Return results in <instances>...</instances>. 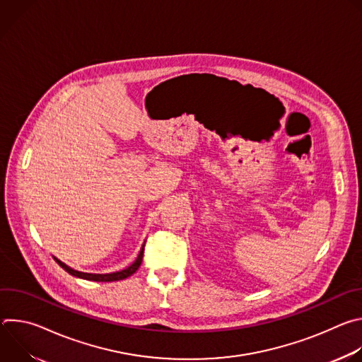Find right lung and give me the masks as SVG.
Returning <instances> with one entry per match:
<instances>
[{
    "label": "right lung",
    "mask_w": 362,
    "mask_h": 362,
    "mask_svg": "<svg viewBox=\"0 0 362 362\" xmlns=\"http://www.w3.org/2000/svg\"><path fill=\"white\" fill-rule=\"evenodd\" d=\"M143 252H144V245L141 246L140 249V253L137 256V259L126 269L123 271H119V272H113V274H86V272H80V271H76L70 267H67L66 264H63L60 259H57V257H54V261L64 269L67 271L70 275L73 276H77V278H81V279H87V281H97V282H113V281H122V279H126L129 276H132L140 267L141 261H143Z\"/></svg>",
    "instance_id": "add662e5"
}]
</instances>
